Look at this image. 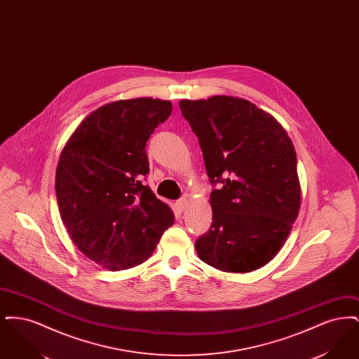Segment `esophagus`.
<instances>
[{"instance_id":"obj_1","label":"esophagus","mask_w":359,"mask_h":359,"mask_svg":"<svg viewBox=\"0 0 359 359\" xmlns=\"http://www.w3.org/2000/svg\"><path fill=\"white\" fill-rule=\"evenodd\" d=\"M175 205H176V208H177V211H184V208H186V205H187V199L186 198H182V199H179L176 203H175Z\"/></svg>"}]
</instances>
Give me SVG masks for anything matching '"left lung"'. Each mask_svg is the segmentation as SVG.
Segmentation results:
<instances>
[{
    "label": "left lung",
    "mask_w": 359,
    "mask_h": 359,
    "mask_svg": "<svg viewBox=\"0 0 359 359\" xmlns=\"http://www.w3.org/2000/svg\"><path fill=\"white\" fill-rule=\"evenodd\" d=\"M179 106L199 138L210 183L219 184L196 253L223 272L256 271L278 253L299 215L294 147L274 117L246 100L217 95Z\"/></svg>",
    "instance_id": "8db88e82"
}]
</instances>
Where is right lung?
<instances>
[{
  "label": "right lung",
  "instance_id": "right-lung-1",
  "mask_svg": "<svg viewBox=\"0 0 359 359\" xmlns=\"http://www.w3.org/2000/svg\"><path fill=\"white\" fill-rule=\"evenodd\" d=\"M172 103L136 98L87 116L63 148L55 177L59 212L75 246L109 271L147 261L175 215L141 179L145 152Z\"/></svg>",
  "mask_w": 359,
  "mask_h": 359
}]
</instances>
